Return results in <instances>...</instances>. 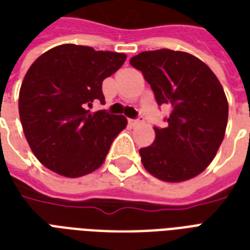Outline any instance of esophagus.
<instances>
[{
  "mask_svg": "<svg viewBox=\"0 0 250 250\" xmlns=\"http://www.w3.org/2000/svg\"><path fill=\"white\" fill-rule=\"evenodd\" d=\"M145 121V118H144V116H138V117L136 118V120H130V124H132L133 126H136V125H140V124H142Z\"/></svg>",
  "mask_w": 250,
  "mask_h": 250,
  "instance_id": "1",
  "label": "esophagus"
}]
</instances>
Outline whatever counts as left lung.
Wrapping results in <instances>:
<instances>
[{"instance_id":"8db88e82","label":"left lung","mask_w":250,"mask_h":250,"mask_svg":"<svg viewBox=\"0 0 250 250\" xmlns=\"http://www.w3.org/2000/svg\"><path fill=\"white\" fill-rule=\"evenodd\" d=\"M130 64L142 72L157 104L171 109L167 126H154L155 141L140 149L145 168L165 182L199 175L215 158L228 121V101L216 75L196 56L167 48L141 52Z\"/></svg>"}]
</instances>
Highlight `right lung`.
<instances>
[{"label": "right lung", "mask_w": 250, "mask_h": 250, "mask_svg": "<svg viewBox=\"0 0 250 250\" xmlns=\"http://www.w3.org/2000/svg\"><path fill=\"white\" fill-rule=\"evenodd\" d=\"M125 54L62 44L44 52L27 71L20 91V117L30 147L43 166L67 178L87 175L105 161L124 116L106 109L103 80L114 74Z\"/></svg>", "instance_id": "right-lung-1"}]
</instances>
